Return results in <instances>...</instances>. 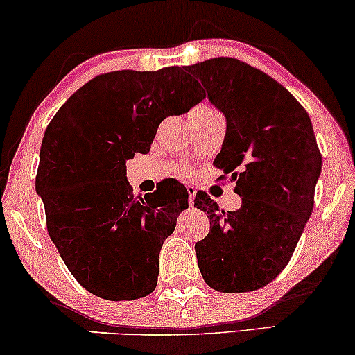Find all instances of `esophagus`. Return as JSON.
I'll return each instance as SVG.
<instances>
[{"mask_svg": "<svg viewBox=\"0 0 355 355\" xmlns=\"http://www.w3.org/2000/svg\"><path fill=\"white\" fill-rule=\"evenodd\" d=\"M187 194H189V205L192 207V205H194V198H196V187L187 186Z\"/></svg>", "mask_w": 355, "mask_h": 355, "instance_id": "obj_1", "label": "esophagus"}]
</instances>
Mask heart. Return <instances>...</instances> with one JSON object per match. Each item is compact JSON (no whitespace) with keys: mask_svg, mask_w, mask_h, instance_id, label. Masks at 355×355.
I'll return each instance as SVG.
<instances>
[{"mask_svg":"<svg viewBox=\"0 0 355 355\" xmlns=\"http://www.w3.org/2000/svg\"><path fill=\"white\" fill-rule=\"evenodd\" d=\"M205 110H211V108H207V107H200V108H198V110H194V112H205ZM178 173H179V174L186 173V166H179V168H178Z\"/></svg>","mask_w":355,"mask_h":355,"instance_id":"obj_1","label":"heart"}]
</instances>
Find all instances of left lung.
<instances>
[{
    "label": "left lung",
    "mask_w": 355,
    "mask_h": 355,
    "mask_svg": "<svg viewBox=\"0 0 355 355\" xmlns=\"http://www.w3.org/2000/svg\"><path fill=\"white\" fill-rule=\"evenodd\" d=\"M186 71L227 121L214 164L230 174L242 198L224 212L204 192L194 207L211 217V232L196 243L204 282L222 293L263 288L282 273L311 217L321 153L311 120L275 78L232 57Z\"/></svg>",
    "instance_id": "left-lung-1"
}]
</instances>
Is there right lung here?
<instances>
[{"label":"right lung","mask_w":355,"mask_h":355,"mask_svg":"<svg viewBox=\"0 0 355 355\" xmlns=\"http://www.w3.org/2000/svg\"><path fill=\"white\" fill-rule=\"evenodd\" d=\"M204 98L181 67L118 71L80 87L47 126L36 192L51 240L92 295L131 301L156 288L161 247L189 207V194L166 179L153 194L133 198L126 161L150 151L166 116Z\"/></svg>","instance_id":"add662e5"}]
</instances>
